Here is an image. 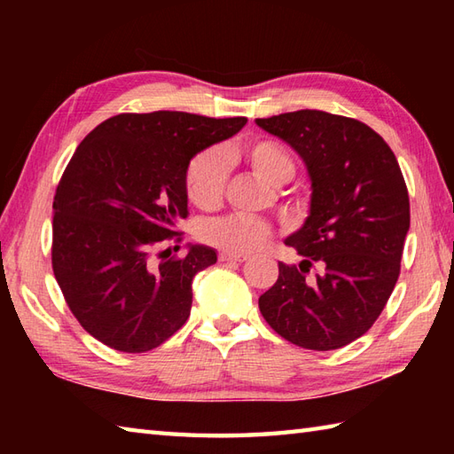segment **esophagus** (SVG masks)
<instances>
[{
  "instance_id": "esophagus-1",
  "label": "esophagus",
  "mask_w": 454,
  "mask_h": 454,
  "mask_svg": "<svg viewBox=\"0 0 454 454\" xmlns=\"http://www.w3.org/2000/svg\"><path fill=\"white\" fill-rule=\"evenodd\" d=\"M218 257H220V262H238V263H242L247 259L242 254H232V252H222Z\"/></svg>"
}]
</instances>
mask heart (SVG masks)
Here are the masks:
<instances>
[{
    "instance_id": "obj_1",
    "label": "heart",
    "mask_w": 454,
    "mask_h": 454,
    "mask_svg": "<svg viewBox=\"0 0 454 454\" xmlns=\"http://www.w3.org/2000/svg\"><path fill=\"white\" fill-rule=\"evenodd\" d=\"M242 153L255 176L269 185L278 187L293 177V158L271 140L247 142ZM226 177V153L218 148L200 152L199 156L191 160L185 173V191L189 200L199 208H215L222 199V192H224ZM199 234L207 244L224 249V252L246 254L262 246L271 234V228L252 216L228 215L202 222Z\"/></svg>"
}]
</instances>
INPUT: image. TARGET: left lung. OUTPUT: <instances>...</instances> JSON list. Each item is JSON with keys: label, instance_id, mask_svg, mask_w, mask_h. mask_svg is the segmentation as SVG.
I'll use <instances>...</instances> for the list:
<instances>
[{"label": "left lung", "instance_id": "1", "mask_svg": "<svg viewBox=\"0 0 454 454\" xmlns=\"http://www.w3.org/2000/svg\"><path fill=\"white\" fill-rule=\"evenodd\" d=\"M255 124L285 140L310 177V210L285 239L302 262L278 263L259 296L273 330L304 349L330 351L371 330L400 275L410 197L398 160L364 122L302 109ZM316 262L321 271L308 278Z\"/></svg>", "mask_w": 454, "mask_h": 454}]
</instances>
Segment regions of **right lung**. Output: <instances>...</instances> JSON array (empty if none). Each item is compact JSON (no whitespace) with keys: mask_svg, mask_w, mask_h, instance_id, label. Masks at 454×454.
<instances>
[{"mask_svg":"<svg viewBox=\"0 0 454 454\" xmlns=\"http://www.w3.org/2000/svg\"><path fill=\"white\" fill-rule=\"evenodd\" d=\"M246 122L124 113L83 138L54 195L52 269L72 314L95 340L144 353L187 322L192 278L216 263V252L189 244L185 257L161 262L152 252L189 215L191 160Z\"/></svg>","mask_w":454,"mask_h":454,"instance_id":"obj_1","label":"right lung"}]
</instances>
